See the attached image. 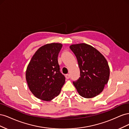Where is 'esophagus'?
<instances>
[{
  "label": "esophagus",
  "mask_w": 129,
  "mask_h": 129,
  "mask_svg": "<svg viewBox=\"0 0 129 129\" xmlns=\"http://www.w3.org/2000/svg\"><path fill=\"white\" fill-rule=\"evenodd\" d=\"M65 77H66V78L67 79H69V78H70V75H69V74H66V75H65Z\"/></svg>",
  "instance_id": "1"
}]
</instances>
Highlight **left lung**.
I'll return each mask as SVG.
<instances>
[{
    "label": "left lung",
    "instance_id": "left-lung-1",
    "mask_svg": "<svg viewBox=\"0 0 129 129\" xmlns=\"http://www.w3.org/2000/svg\"><path fill=\"white\" fill-rule=\"evenodd\" d=\"M80 70V77L73 82L82 97L90 99L103 90L110 76V68L104 56L92 46L82 43L70 46Z\"/></svg>",
    "mask_w": 129,
    "mask_h": 129
}]
</instances>
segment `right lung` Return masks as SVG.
<instances>
[{"mask_svg":"<svg viewBox=\"0 0 129 129\" xmlns=\"http://www.w3.org/2000/svg\"><path fill=\"white\" fill-rule=\"evenodd\" d=\"M62 47L60 43L41 46L27 66L26 79L30 91L38 99L50 101L57 96L65 83L60 72L57 57Z\"/></svg>","mask_w":129,"mask_h":129,"instance_id":"1","label":"right lung"}]
</instances>
